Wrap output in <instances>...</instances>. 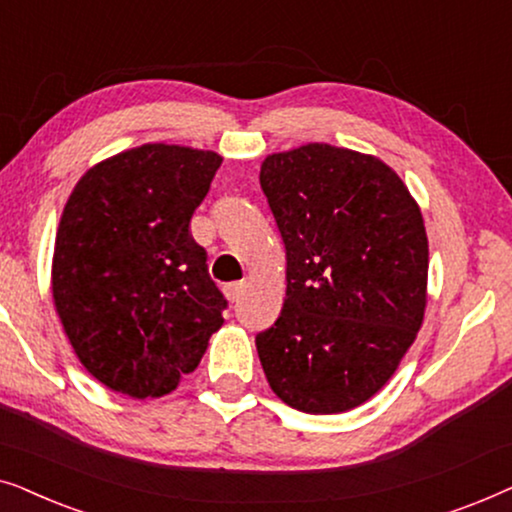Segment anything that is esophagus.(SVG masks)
Here are the masks:
<instances>
[{"label":"esophagus","mask_w":512,"mask_h":512,"mask_svg":"<svg viewBox=\"0 0 512 512\" xmlns=\"http://www.w3.org/2000/svg\"><path fill=\"white\" fill-rule=\"evenodd\" d=\"M223 291H226V296H228L230 303H237V300H240V298L244 296V291H247V284H244V282L228 284L226 289H223Z\"/></svg>","instance_id":"obj_1"}]
</instances>
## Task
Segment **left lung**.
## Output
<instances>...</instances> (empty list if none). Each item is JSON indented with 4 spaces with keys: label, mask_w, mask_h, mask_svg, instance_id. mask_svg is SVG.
I'll return each mask as SVG.
<instances>
[{
    "label": "left lung",
    "mask_w": 512,
    "mask_h": 512,
    "mask_svg": "<svg viewBox=\"0 0 512 512\" xmlns=\"http://www.w3.org/2000/svg\"><path fill=\"white\" fill-rule=\"evenodd\" d=\"M261 188L286 247L282 314L256 335L265 377L296 410H352L387 384L422 326V212L380 158L331 144L272 153Z\"/></svg>",
    "instance_id": "obj_1"
}]
</instances>
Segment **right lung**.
<instances>
[{
  "label": "right lung",
  "instance_id": "1",
  "mask_svg": "<svg viewBox=\"0 0 512 512\" xmlns=\"http://www.w3.org/2000/svg\"><path fill=\"white\" fill-rule=\"evenodd\" d=\"M221 156L144 144L90 167L69 195L53 251V300L95 380L165 396L193 373L228 300L191 219Z\"/></svg>",
  "mask_w": 512,
  "mask_h": 512
}]
</instances>
